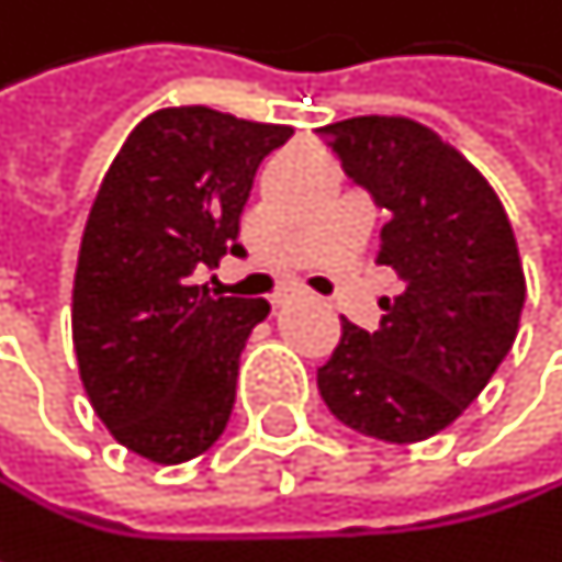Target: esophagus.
Segmentation results:
<instances>
[{"mask_svg":"<svg viewBox=\"0 0 562 562\" xmlns=\"http://www.w3.org/2000/svg\"><path fill=\"white\" fill-rule=\"evenodd\" d=\"M282 302H289V292H277V295H273V308H280Z\"/></svg>","mask_w":562,"mask_h":562,"instance_id":"esophagus-1","label":"esophagus"}]
</instances>
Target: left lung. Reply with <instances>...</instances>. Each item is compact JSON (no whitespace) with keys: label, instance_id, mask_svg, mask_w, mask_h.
<instances>
[{"label":"left lung","instance_id":"1","mask_svg":"<svg viewBox=\"0 0 562 562\" xmlns=\"http://www.w3.org/2000/svg\"><path fill=\"white\" fill-rule=\"evenodd\" d=\"M391 221L378 263L400 280L381 328L341 318L318 393L355 432L419 442L456 423L505 361L524 308V267L485 175L429 126L355 116L318 130Z\"/></svg>","mask_w":562,"mask_h":562}]
</instances>
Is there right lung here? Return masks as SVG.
Here are the masks:
<instances>
[{
	"mask_svg": "<svg viewBox=\"0 0 562 562\" xmlns=\"http://www.w3.org/2000/svg\"><path fill=\"white\" fill-rule=\"evenodd\" d=\"M292 126L211 106L149 113L93 198L74 273V351L93 413L130 452L178 465L224 432L240 351L267 299L221 295L194 270L244 254L240 214Z\"/></svg>",
	"mask_w": 562,
	"mask_h": 562,
	"instance_id": "right-lung-1",
	"label": "right lung"
}]
</instances>
